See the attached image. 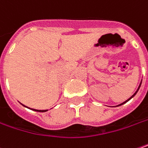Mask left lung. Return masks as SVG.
I'll return each instance as SVG.
<instances>
[{
  "label": "left lung",
  "mask_w": 148,
  "mask_h": 148,
  "mask_svg": "<svg viewBox=\"0 0 148 148\" xmlns=\"http://www.w3.org/2000/svg\"><path fill=\"white\" fill-rule=\"evenodd\" d=\"M141 84H140V86H139V87H138V89H137V90H136V93H135V94H134V95H133V96H132V97H130V98H129V99H128L127 101H124V102H123V103H121V104H120V105H123V104H124V103H125V102H126V101H129V100H130V99H131V98H132V97H134V96H135V95H136V92H137V91H138V90H139V88H140V86H141ZM120 105H119V106H120Z\"/></svg>",
  "instance_id": "obj_1"
}]
</instances>
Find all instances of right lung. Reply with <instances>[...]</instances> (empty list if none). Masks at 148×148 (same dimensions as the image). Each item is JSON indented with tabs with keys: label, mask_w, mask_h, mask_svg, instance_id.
I'll use <instances>...</instances> for the list:
<instances>
[{
	"label": "right lung",
	"mask_w": 148,
	"mask_h": 148,
	"mask_svg": "<svg viewBox=\"0 0 148 148\" xmlns=\"http://www.w3.org/2000/svg\"><path fill=\"white\" fill-rule=\"evenodd\" d=\"M32 110L37 111V112H46V111H47V110H36V109H32Z\"/></svg>",
	"instance_id": "obj_1"
}]
</instances>
